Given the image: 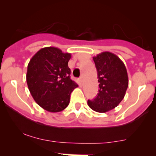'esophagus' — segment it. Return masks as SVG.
Listing matches in <instances>:
<instances>
[{
	"instance_id": "obj_1",
	"label": "esophagus",
	"mask_w": 156,
	"mask_h": 156,
	"mask_svg": "<svg viewBox=\"0 0 156 156\" xmlns=\"http://www.w3.org/2000/svg\"><path fill=\"white\" fill-rule=\"evenodd\" d=\"M79 82H80V85H82V84H83V78H82V77H80V78L79 79Z\"/></svg>"
}]
</instances>
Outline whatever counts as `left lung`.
Returning <instances> with one entry per match:
<instances>
[{"label": "left lung", "instance_id": "8db88e82", "mask_svg": "<svg viewBox=\"0 0 156 156\" xmlns=\"http://www.w3.org/2000/svg\"><path fill=\"white\" fill-rule=\"evenodd\" d=\"M97 70L99 93L88 106L98 112H106L123 99L129 86L128 74L123 62L115 54L103 52L93 57Z\"/></svg>", "mask_w": 156, "mask_h": 156}]
</instances>
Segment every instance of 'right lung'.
Segmentation results:
<instances>
[{
    "mask_svg": "<svg viewBox=\"0 0 156 156\" xmlns=\"http://www.w3.org/2000/svg\"><path fill=\"white\" fill-rule=\"evenodd\" d=\"M70 58V53L48 47L37 52L28 63V89L36 103L48 112H58L66 109L71 93L78 87L69 76Z\"/></svg>",
    "mask_w": 156,
    "mask_h": 156,
    "instance_id": "right-lung-1",
    "label": "right lung"
}]
</instances>
